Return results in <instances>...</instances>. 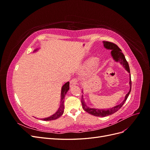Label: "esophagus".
<instances>
[{"label": "esophagus", "mask_w": 150, "mask_h": 150, "mask_svg": "<svg viewBox=\"0 0 150 150\" xmlns=\"http://www.w3.org/2000/svg\"><path fill=\"white\" fill-rule=\"evenodd\" d=\"M77 83H78V80H77V79H72L70 81V86H73L74 85L77 84Z\"/></svg>", "instance_id": "1"}]
</instances>
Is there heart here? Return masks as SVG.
<instances>
[{"label": "heart", "instance_id": "1", "mask_svg": "<svg viewBox=\"0 0 150 150\" xmlns=\"http://www.w3.org/2000/svg\"><path fill=\"white\" fill-rule=\"evenodd\" d=\"M102 66L101 62L99 60H97V58L95 57H90L86 59L83 64L81 66V69L84 72H87L90 71L93 67V71L94 72H98Z\"/></svg>", "mask_w": 150, "mask_h": 150}]
</instances>
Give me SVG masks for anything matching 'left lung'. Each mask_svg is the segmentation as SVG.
Instances as JSON below:
<instances>
[{
    "mask_svg": "<svg viewBox=\"0 0 150 150\" xmlns=\"http://www.w3.org/2000/svg\"><path fill=\"white\" fill-rule=\"evenodd\" d=\"M103 44H104V47L111 50V55H112L113 59H114L116 61L120 62L121 64L123 65V66L125 67V69L127 70V71H128L129 73H130V70H129V67L128 63L126 59L125 55L122 53L121 50L120 49V47L117 46L116 44H114L113 42H108V41H103ZM129 85H130L129 91L128 93V94L126 95L124 101H122L120 104H119V105L116 106L112 108L107 109V110H98V109H95V108H89L86 105V104L84 101V99L82 98V99H81V103H82L83 110L85 111L88 112L89 114L95 116L104 117V116H107L113 114V113H115L116 111H118L120 109L122 106V105H123L124 103L126 101V99H127V98H128L129 94L131 92V75H130ZM82 98H83V96H82Z\"/></svg>",
    "mask_w": 150,
    "mask_h": 150,
    "instance_id": "1",
    "label": "left lung"
}]
</instances>
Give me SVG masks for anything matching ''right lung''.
Segmentation results:
<instances>
[{
    "instance_id": "add662e5",
    "label": "right lung",
    "mask_w": 150,
    "mask_h": 150,
    "mask_svg": "<svg viewBox=\"0 0 150 150\" xmlns=\"http://www.w3.org/2000/svg\"><path fill=\"white\" fill-rule=\"evenodd\" d=\"M69 89V82L68 81L66 83H65L64 85L62 86V89H61V105L57 111H56V113H54L53 115L51 116L46 117V118H43L42 120L44 121H51L54 120L59 118L60 116H61L64 112V96L68 90Z\"/></svg>"
}]
</instances>
